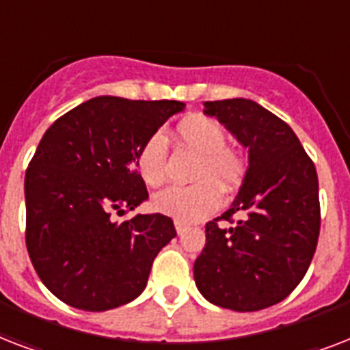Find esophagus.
I'll list each match as a JSON object with an SVG mask.
<instances>
[{
    "mask_svg": "<svg viewBox=\"0 0 350 350\" xmlns=\"http://www.w3.org/2000/svg\"><path fill=\"white\" fill-rule=\"evenodd\" d=\"M174 227L178 234H183L187 230V224H183V221H180V219H174Z\"/></svg>",
    "mask_w": 350,
    "mask_h": 350,
    "instance_id": "34e87169",
    "label": "esophagus"
}]
</instances>
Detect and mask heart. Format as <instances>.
<instances>
[{
    "instance_id": "heart-1",
    "label": "heart",
    "mask_w": 350,
    "mask_h": 350,
    "mask_svg": "<svg viewBox=\"0 0 350 350\" xmlns=\"http://www.w3.org/2000/svg\"><path fill=\"white\" fill-rule=\"evenodd\" d=\"M176 134L187 148L198 154L192 185L167 187L152 196V207L165 216L192 224L214 213L221 205L219 183L230 189L245 172L243 158L227 147V132L218 121L207 116H189L176 126ZM167 142L161 132L148 136L137 150V169L143 181L158 187L165 180Z\"/></svg>"
}]
</instances>
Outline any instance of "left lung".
<instances>
[{"label":"left lung","instance_id":"left-lung-1","mask_svg":"<svg viewBox=\"0 0 350 350\" xmlns=\"http://www.w3.org/2000/svg\"><path fill=\"white\" fill-rule=\"evenodd\" d=\"M203 112L249 148V167L232 205L205 225L194 261L203 298L254 312L280 304L304 280L320 236L318 174L294 131L245 98L205 101ZM232 215H238L234 222ZM219 219L233 227L221 230Z\"/></svg>","mask_w":350,"mask_h":350}]
</instances>
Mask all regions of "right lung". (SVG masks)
<instances>
[{
  "label": "right lung",
  "mask_w": 350,
  "mask_h": 350,
  "mask_svg": "<svg viewBox=\"0 0 350 350\" xmlns=\"http://www.w3.org/2000/svg\"><path fill=\"white\" fill-rule=\"evenodd\" d=\"M174 100L98 96L49 126L25 174L27 250L63 304L101 312L137 298L158 252L176 236L163 214H136L148 198L137 150L170 116Z\"/></svg>",
  "instance_id": "right-lung-1"
}]
</instances>
